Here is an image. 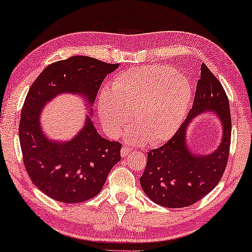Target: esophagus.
<instances>
[{
    "label": "esophagus",
    "instance_id": "34e87169",
    "mask_svg": "<svg viewBox=\"0 0 252 252\" xmlns=\"http://www.w3.org/2000/svg\"><path fill=\"white\" fill-rule=\"evenodd\" d=\"M130 151H131V149H130L129 147L124 146V147L122 148V151H121V155H122V157H126V156L128 155V154L130 153Z\"/></svg>",
    "mask_w": 252,
    "mask_h": 252
}]
</instances>
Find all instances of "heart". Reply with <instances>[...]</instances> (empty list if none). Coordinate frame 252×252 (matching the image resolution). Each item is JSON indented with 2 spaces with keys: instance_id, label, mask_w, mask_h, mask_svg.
<instances>
[{
  "instance_id": "1",
  "label": "heart",
  "mask_w": 252,
  "mask_h": 252,
  "mask_svg": "<svg viewBox=\"0 0 252 252\" xmlns=\"http://www.w3.org/2000/svg\"><path fill=\"white\" fill-rule=\"evenodd\" d=\"M191 100V83L169 66L147 65L118 74L109 90L100 94L101 123L116 137L129 123L131 143L159 144L175 134Z\"/></svg>"
}]
</instances>
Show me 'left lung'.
<instances>
[{
	"instance_id": "left-lung-1",
	"label": "left lung",
	"mask_w": 252,
	"mask_h": 252,
	"mask_svg": "<svg viewBox=\"0 0 252 252\" xmlns=\"http://www.w3.org/2000/svg\"><path fill=\"white\" fill-rule=\"evenodd\" d=\"M214 110L224 128L220 147L209 156H193L186 144L191 119ZM231 142L229 100L221 83L206 64L200 67L195 99L188 116L168 142L147 153L139 182L148 198L167 208H183L202 199L217 186L226 169Z\"/></svg>"
}]
</instances>
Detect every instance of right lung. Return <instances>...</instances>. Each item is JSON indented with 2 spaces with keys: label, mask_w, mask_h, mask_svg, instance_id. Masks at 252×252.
<instances>
[{
  "label": "right lung",
  "mask_w": 252,
  "mask_h": 252,
  "mask_svg": "<svg viewBox=\"0 0 252 252\" xmlns=\"http://www.w3.org/2000/svg\"><path fill=\"white\" fill-rule=\"evenodd\" d=\"M117 67L93 57L72 56L48 65L26 95L19 129L23 162L32 183L52 199L77 204L99 193L121 160L122 144L101 137L88 116L69 142H53L39 126L42 108L62 93L81 94L91 107L106 75Z\"/></svg>",
  "instance_id": "1"
}]
</instances>
